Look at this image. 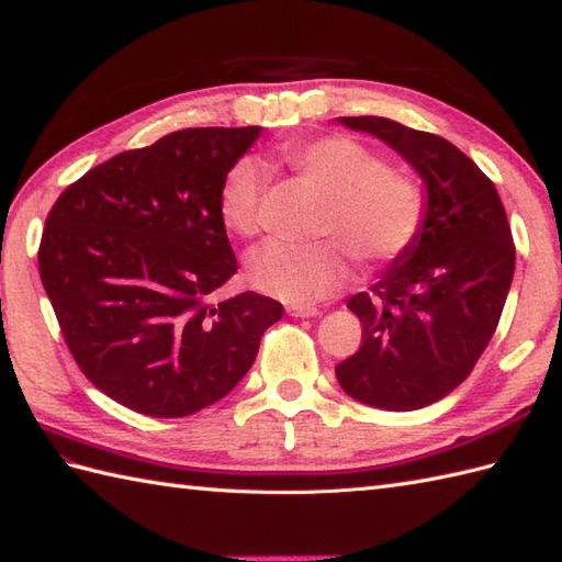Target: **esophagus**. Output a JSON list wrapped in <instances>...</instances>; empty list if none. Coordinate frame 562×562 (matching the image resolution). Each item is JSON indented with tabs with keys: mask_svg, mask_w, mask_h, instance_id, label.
Listing matches in <instances>:
<instances>
[{
	"mask_svg": "<svg viewBox=\"0 0 562 562\" xmlns=\"http://www.w3.org/2000/svg\"><path fill=\"white\" fill-rule=\"evenodd\" d=\"M288 314L296 316V318H312V316L318 314V308L312 306V304H290Z\"/></svg>",
	"mask_w": 562,
	"mask_h": 562,
	"instance_id": "34e87169",
	"label": "esophagus"
}]
</instances>
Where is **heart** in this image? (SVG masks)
Masks as SVG:
<instances>
[{"label":"heart","mask_w":562,"mask_h":562,"mask_svg":"<svg viewBox=\"0 0 562 562\" xmlns=\"http://www.w3.org/2000/svg\"><path fill=\"white\" fill-rule=\"evenodd\" d=\"M282 157L328 198L324 232L340 236L362 268H381L408 250L425 224V198L413 178L391 171L360 142L340 135L284 147ZM262 171L254 159L236 161L220 190V217L236 236L258 229ZM250 288L290 304L318 302L350 278L336 238L294 246L268 241L246 262Z\"/></svg>","instance_id":"b5f03b06"}]
</instances>
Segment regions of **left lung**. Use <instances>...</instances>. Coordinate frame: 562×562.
Instances as JSON below:
<instances>
[{"label":"left lung","mask_w":562,"mask_h":562,"mask_svg":"<svg viewBox=\"0 0 562 562\" xmlns=\"http://www.w3.org/2000/svg\"><path fill=\"white\" fill-rule=\"evenodd\" d=\"M396 149L427 186L415 244L348 302L362 345L336 367L342 391L381 411H417L473 372L503 316L515 244L491 178L445 137L389 117H338Z\"/></svg>","instance_id":"obj_1"}]
</instances>
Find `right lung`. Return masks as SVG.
Here are the masks:
<instances>
[{
    "instance_id": "1",
    "label": "right lung",
    "mask_w": 562,
    "mask_h": 562,
    "mask_svg": "<svg viewBox=\"0 0 562 562\" xmlns=\"http://www.w3.org/2000/svg\"><path fill=\"white\" fill-rule=\"evenodd\" d=\"M260 135L190 127L83 173L57 198L41 280L93 386L151 417L224 398L284 308L256 292L210 302L238 262L220 217L224 176Z\"/></svg>"
}]
</instances>
